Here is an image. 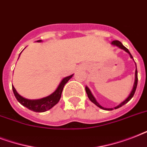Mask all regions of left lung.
<instances>
[{"label":"left lung","instance_id":"1","mask_svg":"<svg viewBox=\"0 0 147 147\" xmlns=\"http://www.w3.org/2000/svg\"><path fill=\"white\" fill-rule=\"evenodd\" d=\"M111 43H112V45H114V46H117V47H118L119 48H121V49H123V50H125L126 52H127V53H129V54H130V57H131L133 59L132 55L130 54V52H129V50H128V49H127V48H126V47H124V46H123V45L122 44V43H121V42H120V41H118V40H114V41H113V42H112ZM137 81H138V78H137V69H136V71H135V82H134V88H133V90H132V91H131V93H130V95L128 96V98H127V99H126V100H124V101H123V102L121 103V104H120V105H117V107H114L115 109H117V108H119V107H122L123 105H125V104H127V103L128 101H129V100H130V99H131V98H133V96L134 95L135 92H136V89H137ZM85 91H86V93H87L88 97V98H89V99H90V100H91L92 102L94 103V105H97V106H98V107H100V108H101V109H103V110H107V111H111V110H113V108H105V107H103L102 106H100V105H99V104H98V102H97V100H95V98H94V96L92 95V92H91V91H90L88 88L85 87Z\"/></svg>","mask_w":147,"mask_h":147}]
</instances>
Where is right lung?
Returning a JSON list of instances; mask_svg holds the SVG:
<instances>
[{"mask_svg": "<svg viewBox=\"0 0 147 147\" xmlns=\"http://www.w3.org/2000/svg\"><path fill=\"white\" fill-rule=\"evenodd\" d=\"M40 41L41 40H38V42H40ZM72 76L73 75L63 78L62 82H60L59 85L58 86L57 89L55 90L53 94H51L50 95L46 97V98L38 99V100H29V99L23 98L17 93L13 86H12L13 92V94L17 98V100L23 106L27 107L28 109L31 110L33 111L45 112L51 109L54 105H55L59 102V100H60V98H61V95H62V90H63L65 85L68 82V81L72 77Z\"/></svg>", "mask_w": 147, "mask_h": 147, "instance_id": "1", "label": "right lung"}]
</instances>
